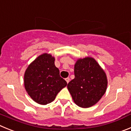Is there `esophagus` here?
<instances>
[{"label":"esophagus","mask_w":131,"mask_h":131,"mask_svg":"<svg viewBox=\"0 0 131 131\" xmlns=\"http://www.w3.org/2000/svg\"><path fill=\"white\" fill-rule=\"evenodd\" d=\"M65 80H66V81H67V83H68V82H70V78H67L65 79Z\"/></svg>","instance_id":"1"}]
</instances>
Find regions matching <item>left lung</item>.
<instances>
[{
	"instance_id": "obj_1",
	"label": "left lung",
	"mask_w": 131,
	"mask_h": 131,
	"mask_svg": "<svg viewBox=\"0 0 131 131\" xmlns=\"http://www.w3.org/2000/svg\"><path fill=\"white\" fill-rule=\"evenodd\" d=\"M74 76L67 88L74 102L80 107L93 106L105 93L108 83L106 76L93 58L78 60L74 66Z\"/></svg>"
}]
</instances>
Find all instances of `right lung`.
<instances>
[{
	"instance_id": "right-lung-1",
	"label": "right lung",
	"mask_w": 131,
	"mask_h": 131,
	"mask_svg": "<svg viewBox=\"0 0 131 131\" xmlns=\"http://www.w3.org/2000/svg\"><path fill=\"white\" fill-rule=\"evenodd\" d=\"M55 59L51 55L42 54L28 67L24 76L26 91L32 99L40 104L52 102L59 92L67 86L55 66Z\"/></svg>"
}]
</instances>
